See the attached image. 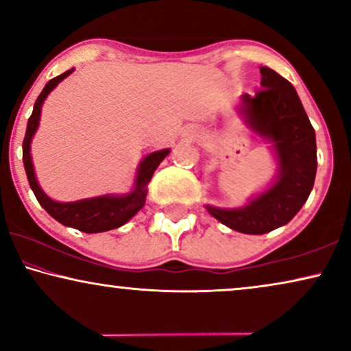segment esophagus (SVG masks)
<instances>
[{
	"mask_svg": "<svg viewBox=\"0 0 351 351\" xmlns=\"http://www.w3.org/2000/svg\"><path fill=\"white\" fill-rule=\"evenodd\" d=\"M198 134H199L198 129H196V128H191V129H189V131H186V137L195 138V137H198Z\"/></svg>",
	"mask_w": 351,
	"mask_h": 351,
	"instance_id": "1",
	"label": "esophagus"
}]
</instances>
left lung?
<instances>
[{
  "instance_id": "left-lung-1",
  "label": "left lung",
  "mask_w": 351,
  "mask_h": 351,
  "mask_svg": "<svg viewBox=\"0 0 351 351\" xmlns=\"http://www.w3.org/2000/svg\"><path fill=\"white\" fill-rule=\"evenodd\" d=\"M262 89L241 95L239 113L247 126L273 143L278 176L273 184L237 209L206 206L209 214L237 232L263 234L291 222L313 189L316 137L294 86L268 66H261Z\"/></svg>"
}]
</instances>
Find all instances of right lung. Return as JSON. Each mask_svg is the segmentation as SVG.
<instances>
[{"label": "right lung", "mask_w": 351, "mask_h": 351, "mask_svg": "<svg viewBox=\"0 0 351 351\" xmlns=\"http://www.w3.org/2000/svg\"><path fill=\"white\" fill-rule=\"evenodd\" d=\"M71 70H66L51 81H47L45 89L38 95L35 107H33L32 117L28 118L25 138L22 143V160L23 166H25L27 179L30 184L33 193H35L38 203L46 209V213L54 217L57 222H60L65 227H71L80 230L84 233H100L108 232V230L118 228L129 222L138 210L143 208L147 198V185L152 180L153 172L160 166V162L169 155V148L165 150L153 152L150 155L143 158L141 165H138L136 182H134V189L131 193L126 195H104L95 196V198L80 199L73 201V203H59V201L51 199L45 191L41 190L40 184H38L35 169H33L32 155H30V143L32 138L35 136L38 126H40V117H41V107L45 99L49 95L52 89L69 76Z\"/></svg>", "instance_id": "obj_1"}]
</instances>
